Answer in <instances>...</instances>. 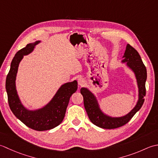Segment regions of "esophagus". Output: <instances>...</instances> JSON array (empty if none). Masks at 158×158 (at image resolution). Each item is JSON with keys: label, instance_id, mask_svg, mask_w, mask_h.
<instances>
[{"label": "esophagus", "instance_id": "obj_1", "mask_svg": "<svg viewBox=\"0 0 158 158\" xmlns=\"http://www.w3.org/2000/svg\"><path fill=\"white\" fill-rule=\"evenodd\" d=\"M78 85L80 86H83L85 83V79L82 78H79L78 79Z\"/></svg>", "mask_w": 158, "mask_h": 158}]
</instances>
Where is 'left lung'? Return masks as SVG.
I'll list each match as a JSON object with an SVG mask.
<instances>
[{"mask_svg": "<svg viewBox=\"0 0 158 158\" xmlns=\"http://www.w3.org/2000/svg\"><path fill=\"white\" fill-rule=\"evenodd\" d=\"M121 60L134 72L136 79L138 88V99L136 106L130 112L123 117H113L103 112L95 95L87 88L82 87L80 93L83 96L84 105L87 112L88 117L92 123L98 127L104 129H114L123 126L128 123L134 115L140 110L144 101L146 95L145 82L147 80V69L141 59L140 54L131 47L127 44L126 49Z\"/></svg>", "mask_w": 158, "mask_h": 158, "instance_id": "left-lung-1", "label": "left lung"}]
</instances>
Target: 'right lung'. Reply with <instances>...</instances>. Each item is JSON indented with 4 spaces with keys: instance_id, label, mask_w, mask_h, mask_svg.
<instances>
[{
    "instance_id": "add662e5",
    "label": "right lung",
    "mask_w": 158,
    "mask_h": 158,
    "mask_svg": "<svg viewBox=\"0 0 158 158\" xmlns=\"http://www.w3.org/2000/svg\"><path fill=\"white\" fill-rule=\"evenodd\" d=\"M40 42L41 41H37L28 44L15 54L6 78L5 88L9 107L15 117L33 130L44 131L54 128L63 121L70 97L78 89V82L76 80H73V82L63 84L58 89L52 99L41 108L28 110L22 104L15 85L19 64L24 56L33 52L35 46Z\"/></svg>"
}]
</instances>
